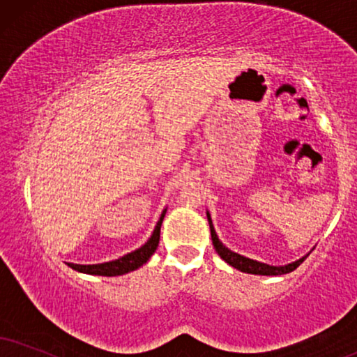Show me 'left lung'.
<instances>
[{"label": "left lung", "instance_id": "8db88e82", "mask_svg": "<svg viewBox=\"0 0 357 357\" xmlns=\"http://www.w3.org/2000/svg\"><path fill=\"white\" fill-rule=\"evenodd\" d=\"M206 217H208L210 233H212L213 248L217 250V253L220 255V258L225 259L228 265H231L233 268H236V270H240V271H243V273H252V275L278 276V275H286V273H291L293 270H296V268L300 266L301 263L306 259V257H303L300 259H296V261L289 263V265L271 266V265H266V263H259V261H257V259H250V258H246V257H241V255L231 252V250H228L227 246L218 240L217 231H215V228H213L212 218H210V213H206Z\"/></svg>", "mask_w": 357, "mask_h": 357}]
</instances>
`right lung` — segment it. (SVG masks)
I'll use <instances>...</instances> for the list:
<instances>
[{"mask_svg":"<svg viewBox=\"0 0 357 357\" xmlns=\"http://www.w3.org/2000/svg\"><path fill=\"white\" fill-rule=\"evenodd\" d=\"M165 212L167 210L162 212L160 220L157 222L155 230H153L151 238L147 240V243L140 246V248L135 250V252L127 253L122 258L114 259V261L100 263V265H74V263H68V265L76 271L87 273V275H99V276H119V275H126V273L137 270V268L142 266L144 263L149 261V258H151L153 252L157 250L158 240H160V227H162V222H164Z\"/></svg>","mask_w":357,"mask_h":357,"instance_id":"1","label":"right lung"}]
</instances>
